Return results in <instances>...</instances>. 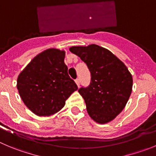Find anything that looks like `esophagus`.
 Returning <instances> with one entry per match:
<instances>
[{
	"label": "esophagus",
	"instance_id": "esophagus-1",
	"mask_svg": "<svg viewBox=\"0 0 156 156\" xmlns=\"http://www.w3.org/2000/svg\"><path fill=\"white\" fill-rule=\"evenodd\" d=\"M75 83H76V85H77V87H80V80L79 79H76L75 80Z\"/></svg>",
	"mask_w": 156,
	"mask_h": 156
}]
</instances>
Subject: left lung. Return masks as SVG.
<instances>
[{"mask_svg":"<svg viewBox=\"0 0 156 156\" xmlns=\"http://www.w3.org/2000/svg\"><path fill=\"white\" fill-rule=\"evenodd\" d=\"M70 52L87 63L91 73L89 87L78 92L85 100L89 115L99 124L113 120L122 111L133 89V76L112 52L96 44L72 47Z\"/></svg>","mask_w":156,"mask_h":156,"instance_id":"left-lung-1","label":"left lung"}]
</instances>
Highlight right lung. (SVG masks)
<instances>
[{
    "instance_id": "1",
    "label": "right lung",
    "mask_w": 156,
    "mask_h": 156,
    "mask_svg": "<svg viewBox=\"0 0 156 156\" xmlns=\"http://www.w3.org/2000/svg\"><path fill=\"white\" fill-rule=\"evenodd\" d=\"M65 51L50 48L37 55L20 72L17 88L25 106L39 116H50L65 106L76 84L68 75Z\"/></svg>"
}]
</instances>
